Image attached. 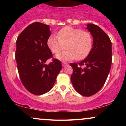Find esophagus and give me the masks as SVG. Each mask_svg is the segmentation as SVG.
I'll return each mask as SVG.
<instances>
[{
    "mask_svg": "<svg viewBox=\"0 0 126 126\" xmlns=\"http://www.w3.org/2000/svg\"><path fill=\"white\" fill-rule=\"evenodd\" d=\"M67 64V63H66V62H62V65H63V66H64L65 65H66Z\"/></svg>",
    "mask_w": 126,
    "mask_h": 126,
    "instance_id": "esophagus-1",
    "label": "esophagus"
}]
</instances>
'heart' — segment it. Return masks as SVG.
<instances>
[{"mask_svg":"<svg viewBox=\"0 0 126 126\" xmlns=\"http://www.w3.org/2000/svg\"><path fill=\"white\" fill-rule=\"evenodd\" d=\"M92 37L89 32L72 27H63L57 32V36L51 35L47 40V45L59 60L70 61L75 59L82 60L88 56L92 47Z\"/></svg>","mask_w":126,"mask_h":126,"instance_id":"heart-1","label":"heart"}]
</instances>
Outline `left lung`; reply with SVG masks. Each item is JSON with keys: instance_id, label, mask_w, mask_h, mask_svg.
I'll use <instances>...</instances> for the list:
<instances>
[{"instance_id": "left-lung-1", "label": "left lung", "mask_w": 126, "mask_h": 126, "mask_svg": "<svg viewBox=\"0 0 126 126\" xmlns=\"http://www.w3.org/2000/svg\"><path fill=\"white\" fill-rule=\"evenodd\" d=\"M87 30L93 37V46L86 59L70 63L71 81L79 94L85 96L95 94L104 85L112 62V45L107 34L96 25L89 24Z\"/></svg>"}]
</instances>
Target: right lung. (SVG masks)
Listing matches in <instances>:
<instances>
[{
  "label": "right lung",
  "mask_w": 126,
  "mask_h": 126,
  "mask_svg": "<svg viewBox=\"0 0 126 126\" xmlns=\"http://www.w3.org/2000/svg\"><path fill=\"white\" fill-rule=\"evenodd\" d=\"M51 35L50 27L41 22L30 24L22 31L16 40L15 59L20 79L26 89L32 94L43 95L54 86L62 69L58 59L53 57L47 45Z\"/></svg>",
  "instance_id": "right-lung-1"
}]
</instances>
